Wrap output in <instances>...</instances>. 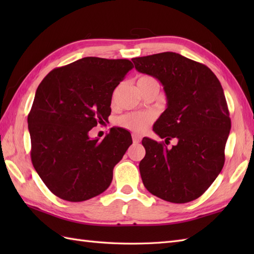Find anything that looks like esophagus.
I'll list each match as a JSON object with an SVG mask.
<instances>
[{
  "mask_svg": "<svg viewBox=\"0 0 254 254\" xmlns=\"http://www.w3.org/2000/svg\"><path fill=\"white\" fill-rule=\"evenodd\" d=\"M132 138H133V143L134 144H138L139 142H141V137H139L138 135H136V134H133Z\"/></svg>",
  "mask_w": 254,
  "mask_h": 254,
  "instance_id": "1",
  "label": "esophagus"
}]
</instances>
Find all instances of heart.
Listing matches in <instances>:
<instances>
[{"label": "heart", "instance_id": "b5f03b06", "mask_svg": "<svg viewBox=\"0 0 254 254\" xmlns=\"http://www.w3.org/2000/svg\"><path fill=\"white\" fill-rule=\"evenodd\" d=\"M150 85H158V82L152 76H142L137 79V87H146ZM154 119L153 112H130L119 119L118 123L127 130L142 133L147 130Z\"/></svg>", "mask_w": 254, "mask_h": 254}]
</instances>
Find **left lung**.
Returning a JSON list of instances; mask_svg holds the SVG:
<instances>
[{"label": "left lung", "mask_w": 254, "mask_h": 254, "mask_svg": "<svg viewBox=\"0 0 254 254\" xmlns=\"http://www.w3.org/2000/svg\"><path fill=\"white\" fill-rule=\"evenodd\" d=\"M138 72L157 78L167 96V109L153 130L161 138H177L167 148L144 137L139 163L145 188L171 203H188L207 190L225 164L231 121L218 78L202 63L179 53L133 58Z\"/></svg>", "instance_id": "obj_1"}]
</instances>
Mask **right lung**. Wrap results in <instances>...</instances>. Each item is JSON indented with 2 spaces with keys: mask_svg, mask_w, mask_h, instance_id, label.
<instances>
[{
  "mask_svg": "<svg viewBox=\"0 0 254 254\" xmlns=\"http://www.w3.org/2000/svg\"><path fill=\"white\" fill-rule=\"evenodd\" d=\"M133 67L127 59L87 57L52 69L38 86L28 115L31 163L58 197L82 202L110 186L131 134L111 127L99 141L88 132L108 120L113 90Z\"/></svg>",
  "mask_w": 254,
  "mask_h": 254,
  "instance_id": "1",
  "label": "right lung"
}]
</instances>
